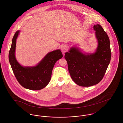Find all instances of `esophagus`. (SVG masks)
I'll list each match as a JSON object with an SVG mask.
<instances>
[{"label":"esophagus","instance_id":"esophagus-1","mask_svg":"<svg viewBox=\"0 0 123 123\" xmlns=\"http://www.w3.org/2000/svg\"><path fill=\"white\" fill-rule=\"evenodd\" d=\"M68 49V48H67V46L66 45H62V46H61V50L62 52V53H65L67 51Z\"/></svg>","mask_w":123,"mask_h":123}]
</instances>
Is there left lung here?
<instances>
[{
    "instance_id": "left-lung-1",
    "label": "left lung",
    "mask_w": 123,
    "mask_h": 123,
    "mask_svg": "<svg viewBox=\"0 0 123 123\" xmlns=\"http://www.w3.org/2000/svg\"><path fill=\"white\" fill-rule=\"evenodd\" d=\"M98 42L93 53H86L79 47L72 46L65 53L68 70L72 80L79 86L90 87L103 79L110 63L111 52L109 37L102 26L94 25Z\"/></svg>"
}]
</instances>
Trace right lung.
I'll return each instance as SVG.
<instances>
[{"label": "right lung", "instance_id": "1", "mask_svg": "<svg viewBox=\"0 0 123 123\" xmlns=\"http://www.w3.org/2000/svg\"><path fill=\"white\" fill-rule=\"evenodd\" d=\"M20 31L14 36L9 52V61L14 75L20 84L26 89L37 90L45 88L49 83L56 62L62 58L60 49L48 53L35 66H24L18 62L15 55L16 41Z\"/></svg>", "mask_w": 123, "mask_h": 123}]
</instances>
